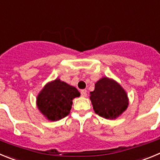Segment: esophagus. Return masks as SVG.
Returning a JSON list of instances; mask_svg holds the SVG:
<instances>
[{"label": "esophagus", "instance_id": "esophagus-1", "mask_svg": "<svg viewBox=\"0 0 160 160\" xmlns=\"http://www.w3.org/2000/svg\"><path fill=\"white\" fill-rule=\"evenodd\" d=\"M80 94H81L82 97H86V96H87V92H86L85 90H81Z\"/></svg>", "mask_w": 160, "mask_h": 160}]
</instances>
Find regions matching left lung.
Returning a JSON list of instances; mask_svg holds the SVG:
<instances>
[{
  "mask_svg": "<svg viewBox=\"0 0 160 160\" xmlns=\"http://www.w3.org/2000/svg\"><path fill=\"white\" fill-rule=\"evenodd\" d=\"M90 100L96 114L108 119L119 117L128 106L124 89L108 77H103L95 83V90L90 92Z\"/></svg>",
  "mask_w": 160,
  "mask_h": 160,
  "instance_id": "1",
  "label": "left lung"
}]
</instances>
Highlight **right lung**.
Returning a JSON list of instances; mask_svg holds the SVG:
<instances>
[{
    "label": "right lung",
    "mask_w": 160,
    "mask_h": 160,
    "mask_svg": "<svg viewBox=\"0 0 160 160\" xmlns=\"http://www.w3.org/2000/svg\"><path fill=\"white\" fill-rule=\"evenodd\" d=\"M80 96L76 88L56 79L47 83L39 93L37 108L47 119L57 121L69 114L72 100Z\"/></svg>",
    "instance_id": "right-lung-1"
}]
</instances>
